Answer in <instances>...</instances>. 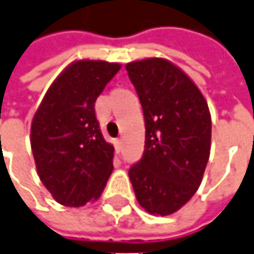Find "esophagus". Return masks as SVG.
<instances>
[{
	"instance_id": "1",
	"label": "esophagus",
	"mask_w": 254,
	"mask_h": 254,
	"mask_svg": "<svg viewBox=\"0 0 254 254\" xmlns=\"http://www.w3.org/2000/svg\"><path fill=\"white\" fill-rule=\"evenodd\" d=\"M115 150H116V153H119V152L122 150V141H120V139H116V141H115Z\"/></svg>"
}]
</instances>
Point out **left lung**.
<instances>
[{
  "instance_id": "8db88e82",
  "label": "left lung",
  "mask_w": 254,
  "mask_h": 254,
  "mask_svg": "<svg viewBox=\"0 0 254 254\" xmlns=\"http://www.w3.org/2000/svg\"><path fill=\"white\" fill-rule=\"evenodd\" d=\"M144 110L145 150L128 177L138 203L169 216L195 195L210 156L206 99L180 67L163 58L126 64Z\"/></svg>"
}]
</instances>
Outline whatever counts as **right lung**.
<instances>
[{
  "label": "right lung",
  "instance_id": "obj_1",
  "mask_svg": "<svg viewBox=\"0 0 254 254\" xmlns=\"http://www.w3.org/2000/svg\"><path fill=\"white\" fill-rule=\"evenodd\" d=\"M119 64L76 61L51 84L31 122L37 173L58 203L78 207L101 196L113 170L95 101L120 70Z\"/></svg>",
  "mask_w": 254,
  "mask_h": 254
}]
</instances>
